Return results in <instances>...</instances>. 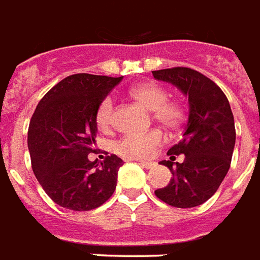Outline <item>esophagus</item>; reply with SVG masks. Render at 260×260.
<instances>
[{
	"mask_svg": "<svg viewBox=\"0 0 260 260\" xmlns=\"http://www.w3.org/2000/svg\"><path fill=\"white\" fill-rule=\"evenodd\" d=\"M140 165H141L143 168H145V169H151V168H153L152 162H145V160H141Z\"/></svg>",
	"mask_w": 260,
	"mask_h": 260,
	"instance_id": "esophagus-1",
	"label": "esophagus"
}]
</instances>
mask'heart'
<instances>
[{
    "mask_svg": "<svg viewBox=\"0 0 260 260\" xmlns=\"http://www.w3.org/2000/svg\"><path fill=\"white\" fill-rule=\"evenodd\" d=\"M132 96L151 111L153 120L170 132L179 130L185 119L183 104L169 100L168 91L156 83H143L130 90ZM115 102L112 96H105L95 111V123L101 132L111 130L113 124ZM164 143V133L152 128L144 134H126L116 144L115 151L124 158H147Z\"/></svg>",
    "mask_w": 260,
    "mask_h": 260,
    "instance_id": "b5f03b06",
    "label": "heart"
}]
</instances>
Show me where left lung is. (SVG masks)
I'll return each mask as SVG.
<instances>
[{"label":"left lung","instance_id":"obj_1","mask_svg":"<svg viewBox=\"0 0 260 260\" xmlns=\"http://www.w3.org/2000/svg\"><path fill=\"white\" fill-rule=\"evenodd\" d=\"M152 75L183 91L190 107L183 138L168 151L170 160L160 162L173 177L155 195L174 208H194L215 194L230 169L236 144L234 116L220 87L200 72L179 66L153 70ZM177 154L185 155L181 164L173 162Z\"/></svg>","mask_w":260,"mask_h":260}]
</instances>
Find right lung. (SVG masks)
I'll return each mask as SVG.
<instances>
[{
	"mask_svg": "<svg viewBox=\"0 0 260 260\" xmlns=\"http://www.w3.org/2000/svg\"><path fill=\"white\" fill-rule=\"evenodd\" d=\"M123 77L77 73L65 77L45 94L27 132L31 168L55 204L84 212L107 202L116 188L123 160L112 153L91 162L96 134L95 111Z\"/></svg>",
	"mask_w": 260,
	"mask_h": 260,
	"instance_id": "obj_1",
	"label": "right lung"
}]
</instances>
